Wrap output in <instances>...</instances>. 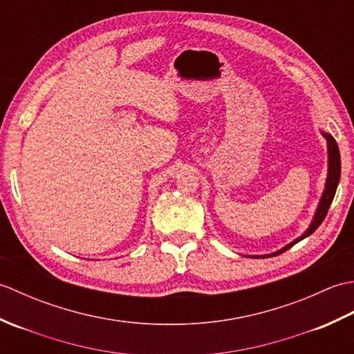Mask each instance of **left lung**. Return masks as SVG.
Wrapping results in <instances>:
<instances>
[{"instance_id": "8db88e82", "label": "left lung", "mask_w": 354, "mask_h": 354, "mask_svg": "<svg viewBox=\"0 0 354 354\" xmlns=\"http://www.w3.org/2000/svg\"><path fill=\"white\" fill-rule=\"evenodd\" d=\"M322 137L327 140V178H326V185H324V192L321 194V199L318 202V207H317V212L313 214V219L309 225V228H307L301 236L297 237L295 240H292L290 243H288L286 246H283L281 250H278L275 252H270V254H265V255H250L252 259H268V257H274V255L281 254L284 251H288L289 248H292L295 243H298L299 240H303L306 237H309L312 232L317 230L319 225L322 223V221L326 219V214L330 208V204H332V201L335 198V193L337 189V184H339V179H341V155H339V147H337L335 138L332 135L321 131Z\"/></svg>"}]
</instances>
